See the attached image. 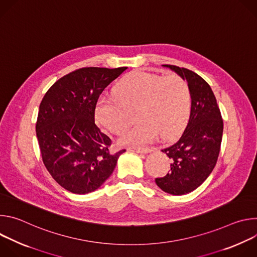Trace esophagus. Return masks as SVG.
<instances>
[{
  "mask_svg": "<svg viewBox=\"0 0 257 257\" xmlns=\"http://www.w3.org/2000/svg\"><path fill=\"white\" fill-rule=\"evenodd\" d=\"M129 151L135 152L137 154H148L151 152L150 149H135V148H129Z\"/></svg>",
  "mask_w": 257,
  "mask_h": 257,
  "instance_id": "obj_1",
  "label": "esophagus"
}]
</instances>
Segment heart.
<instances>
[{
	"label": "heart",
	"instance_id": "b5f03b06",
	"mask_svg": "<svg viewBox=\"0 0 257 257\" xmlns=\"http://www.w3.org/2000/svg\"><path fill=\"white\" fill-rule=\"evenodd\" d=\"M136 107L140 121L120 137L119 143L142 148L160 133L171 137L184 128L190 113L189 87L178 75L162 77L138 71L119 84L116 93L99 97L95 118L120 134L130 123L129 109Z\"/></svg>",
	"mask_w": 257,
	"mask_h": 257
}]
</instances>
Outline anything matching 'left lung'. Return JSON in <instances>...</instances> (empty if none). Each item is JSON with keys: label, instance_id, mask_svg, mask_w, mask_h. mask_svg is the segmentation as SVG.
Listing matches in <instances>:
<instances>
[{"label": "left lung", "instance_id": "left-lung-1", "mask_svg": "<svg viewBox=\"0 0 257 257\" xmlns=\"http://www.w3.org/2000/svg\"><path fill=\"white\" fill-rule=\"evenodd\" d=\"M187 81L191 95L188 124L181 137L162 150L171 159V171L157 178V185L172 195H183L199 187L212 172L221 150L223 119L208 83L186 68L163 65Z\"/></svg>", "mask_w": 257, "mask_h": 257}]
</instances>
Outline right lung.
Listing matches in <instances>:
<instances>
[{"instance_id": "add662e5", "label": "right lung", "mask_w": 257, "mask_h": 257, "mask_svg": "<svg viewBox=\"0 0 257 257\" xmlns=\"http://www.w3.org/2000/svg\"><path fill=\"white\" fill-rule=\"evenodd\" d=\"M127 67H85L56 81L45 94L36 121L43 162L60 186L86 194L112 175L119 157L112 140L94 122L95 106L103 89Z\"/></svg>"}]
</instances>
